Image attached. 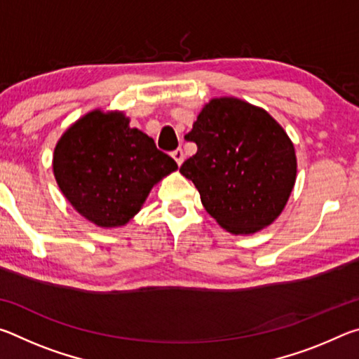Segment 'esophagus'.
I'll list each match as a JSON object with an SVG mask.
<instances>
[{"label": "esophagus", "mask_w": 359, "mask_h": 359, "mask_svg": "<svg viewBox=\"0 0 359 359\" xmlns=\"http://www.w3.org/2000/svg\"><path fill=\"white\" fill-rule=\"evenodd\" d=\"M171 155H172V158H174V160H175V163H177V165H179V166H180V165H182V163H184V160H185L184 150H182V149H177V150H174Z\"/></svg>", "instance_id": "esophagus-1"}]
</instances>
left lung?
I'll use <instances>...</instances> for the list:
<instances>
[{"label": "left lung", "mask_w": 359, "mask_h": 359, "mask_svg": "<svg viewBox=\"0 0 359 359\" xmlns=\"http://www.w3.org/2000/svg\"><path fill=\"white\" fill-rule=\"evenodd\" d=\"M185 139L198 151L180 172L198 188L204 209L223 229L253 234L282 214L297 161L291 139L264 109L231 96L214 98Z\"/></svg>", "instance_id": "1"}]
</instances>
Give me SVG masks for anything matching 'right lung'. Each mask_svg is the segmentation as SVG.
Returning a JSON list of instances; mask_svg holds the SVG:
<instances>
[{
  "instance_id": "add662e5",
  "label": "right lung",
  "mask_w": 359,
  "mask_h": 359,
  "mask_svg": "<svg viewBox=\"0 0 359 359\" xmlns=\"http://www.w3.org/2000/svg\"><path fill=\"white\" fill-rule=\"evenodd\" d=\"M53 175L79 214L100 228L125 226L177 163L123 112L101 109L76 120L53 150Z\"/></svg>"
}]
</instances>
